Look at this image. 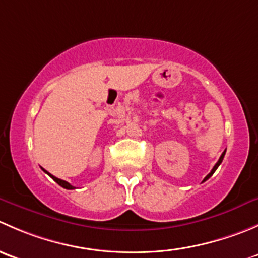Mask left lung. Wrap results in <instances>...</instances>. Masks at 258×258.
<instances>
[{"mask_svg":"<svg viewBox=\"0 0 258 258\" xmlns=\"http://www.w3.org/2000/svg\"><path fill=\"white\" fill-rule=\"evenodd\" d=\"M225 153H226V150H225V151H223V152H222V155H221V157H220V160H218V161H217V163H216V165H215V166H213V168H212V170H211V172L209 173V175H207V176H206V177H205V178H204V182H205V181H207V179H209V178L211 177V176H212V175H213V173H215V171H216V170H217V168H218V166H220V165H221V162H222L223 157H225Z\"/></svg>","mask_w":258,"mask_h":258,"instance_id":"1","label":"left lung"}]
</instances>
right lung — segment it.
Wrapping results in <instances>:
<instances>
[{
	"mask_svg": "<svg viewBox=\"0 0 258 258\" xmlns=\"http://www.w3.org/2000/svg\"><path fill=\"white\" fill-rule=\"evenodd\" d=\"M42 170H43V168H42ZM43 171H45V172H46V173H47V175H48V176H51V178H52V179H53V181H54V182H57V183H58V184H59V186H61V187H63V188H66V189H75V187H74V186H72V184H70V183H69V182L63 181V179H59V178L54 177V176H53V175H51V173H49V172H47V171H46V170H43Z\"/></svg>",
	"mask_w": 258,
	"mask_h": 258,
	"instance_id": "1",
	"label": "right lung"
}]
</instances>
